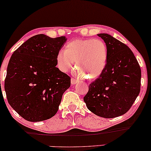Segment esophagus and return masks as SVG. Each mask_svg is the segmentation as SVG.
I'll use <instances>...</instances> for the list:
<instances>
[{"label": "esophagus", "mask_w": 151, "mask_h": 151, "mask_svg": "<svg viewBox=\"0 0 151 151\" xmlns=\"http://www.w3.org/2000/svg\"><path fill=\"white\" fill-rule=\"evenodd\" d=\"M77 82H78L77 79H74V78H72V79H71V84H77Z\"/></svg>", "instance_id": "obj_1"}]
</instances>
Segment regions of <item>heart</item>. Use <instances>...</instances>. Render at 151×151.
Returning <instances> with one entry per match:
<instances>
[{
    "label": "heart",
    "instance_id": "obj_1",
    "mask_svg": "<svg viewBox=\"0 0 151 151\" xmlns=\"http://www.w3.org/2000/svg\"><path fill=\"white\" fill-rule=\"evenodd\" d=\"M108 60V50L100 39H77L66 45L64 51L56 56V65L62 72L76 67L79 76L86 75L89 79H96L104 70Z\"/></svg>",
    "mask_w": 151,
    "mask_h": 151
}]
</instances>
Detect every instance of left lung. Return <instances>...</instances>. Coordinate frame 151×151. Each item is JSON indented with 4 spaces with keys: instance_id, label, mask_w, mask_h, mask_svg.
I'll use <instances>...</instances> for the list:
<instances>
[{
    "instance_id": "obj_1",
    "label": "left lung",
    "mask_w": 151,
    "mask_h": 151,
    "mask_svg": "<svg viewBox=\"0 0 151 151\" xmlns=\"http://www.w3.org/2000/svg\"><path fill=\"white\" fill-rule=\"evenodd\" d=\"M97 35L108 50L104 70L89 84L84 97L86 107L96 115L111 119L126 114L141 90V70L131 49L106 33Z\"/></svg>"
}]
</instances>
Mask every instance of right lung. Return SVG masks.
<instances>
[{"instance_id":"1","label":"right lung","mask_w":151,"mask_h":151,"mask_svg":"<svg viewBox=\"0 0 151 151\" xmlns=\"http://www.w3.org/2000/svg\"><path fill=\"white\" fill-rule=\"evenodd\" d=\"M67 41L37 35L12 55L7 68L5 91L8 103L20 116L37 122L56 114L71 79L56 67V56Z\"/></svg>"}]
</instances>
